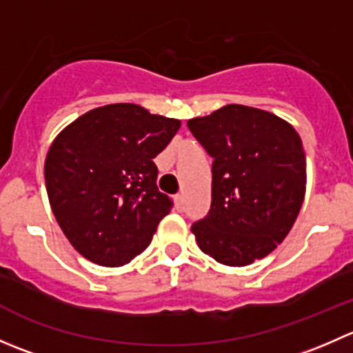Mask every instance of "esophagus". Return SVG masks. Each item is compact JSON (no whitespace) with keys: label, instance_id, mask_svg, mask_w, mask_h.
I'll use <instances>...</instances> for the list:
<instances>
[{"label":"esophagus","instance_id":"1","mask_svg":"<svg viewBox=\"0 0 353 353\" xmlns=\"http://www.w3.org/2000/svg\"><path fill=\"white\" fill-rule=\"evenodd\" d=\"M174 203H176L177 212H183L184 205H186V201H184V194H176V198H174Z\"/></svg>","mask_w":353,"mask_h":353}]
</instances>
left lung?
<instances>
[{"mask_svg":"<svg viewBox=\"0 0 353 353\" xmlns=\"http://www.w3.org/2000/svg\"><path fill=\"white\" fill-rule=\"evenodd\" d=\"M188 128L212 163V205L191 225L205 254L245 266L268 256L299 215L305 155L297 131L266 110L229 104Z\"/></svg>","mask_w":353,"mask_h":353,"instance_id":"left-lung-1","label":"left lung"}]
</instances>
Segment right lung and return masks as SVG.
<instances>
[{
    "instance_id": "1",
    "label": "right lung",
    "mask_w": 353,
    "mask_h": 353,
    "mask_svg": "<svg viewBox=\"0 0 353 353\" xmlns=\"http://www.w3.org/2000/svg\"><path fill=\"white\" fill-rule=\"evenodd\" d=\"M181 121L137 104L83 114L52 141L44 176L49 203L71 245L101 266L147 249L174 201L157 188L154 159Z\"/></svg>"
}]
</instances>
